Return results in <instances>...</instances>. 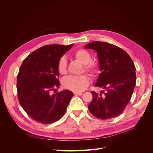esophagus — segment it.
Returning a JSON list of instances; mask_svg holds the SVG:
<instances>
[{"instance_id":"34e87169","label":"esophagus","mask_w":153,"mask_h":153,"mask_svg":"<svg viewBox=\"0 0 153 153\" xmlns=\"http://www.w3.org/2000/svg\"><path fill=\"white\" fill-rule=\"evenodd\" d=\"M74 94L75 95H78V96H81L82 95V92H74Z\"/></svg>"}]
</instances>
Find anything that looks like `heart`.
<instances>
[{
  "label": "heart",
  "instance_id": "heart-1",
  "mask_svg": "<svg viewBox=\"0 0 153 153\" xmlns=\"http://www.w3.org/2000/svg\"><path fill=\"white\" fill-rule=\"evenodd\" d=\"M75 58L84 64V71L91 76H95L98 73V64L91 61V55L84 49H78L73 53ZM58 71L61 75L67 73V61L64 57H61L58 62ZM89 84V78L85 75L79 76H70L64 78L62 81L63 87L73 92L84 91Z\"/></svg>",
  "mask_w": 153,
  "mask_h": 153
}]
</instances>
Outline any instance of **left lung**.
<instances>
[{"mask_svg":"<svg viewBox=\"0 0 153 153\" xmlns=\"http://www.w3.org/2000/svg\"><path fill=\"white\" fill-rule=\"evenodd\" d=\"M84 47L97 52L101 73L94 86L105 89L100 94L91 91L93 98L88 108L100 119L117 117L133 94L136 84L135 64L124 50L112 44L93 41Z\"/></svg>","mask_w":153,"mask_h":153,"instance_id":"left-lung-1","label":"left lung"}]
</instances>
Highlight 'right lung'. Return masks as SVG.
<instances>
[{
  "mask_svg": "<svg viewBox=\"0 0 153 153\" xmlns=\"http://www.w3.org/2000/svg\"><path fill=\"white\" fill-rule=\"evenodd\" d=\"M73 46L48 45L32 52L22 62L17 76L20 104L29 116L42 124L56 122L65 114L73 96L69 90L56 92L60 83L58 62Z\"/></svg>",
  "mask_w": 153,
  "mask_h": 153,
  "instance_id": "obj_1",
  "label": "right lung"
}]
</instances>
